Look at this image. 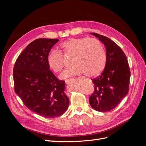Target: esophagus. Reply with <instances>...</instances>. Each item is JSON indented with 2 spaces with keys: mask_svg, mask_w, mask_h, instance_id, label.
<instances>
[{
  "mask_svg": "<svg viewBox=\"0 0 146 146\" xmlns=\"http://www.w3.org/2000/svg\"><path fill=\"white\" fill-rule=\"evenodd\" d=\"M70 82V80H69V79H68V80H65V82H66V84L69 83Z\"/></svg>",
  "mask_w": 146,
  "mask_h": 146,
  "instance_id": "34e87169",
  "label": "esophagus"
}]
</instances>
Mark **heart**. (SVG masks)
Masks as SVG:
<instances>
[{
  "label": "heart",
  "mask_w": 146,
  "mask_h": 146,
  "mask_svg": "<svg viewBox=\"0 0 146 146\" xmlns=\"http://www.w3.org/2000/svg\"><path fill=\"white\" fill-rule=\"evenodd\" d=\"M60 52L51 50L47 56L49 68L55 72L62 70L65 57H70L72 66L66 69L60 76L66 79L85 73L88 77H95L103 71L106 64V54L102 43L95 38H72L60 44Z\"/></svg>",
  "instance_id": "heart-1"
}]
</instances>
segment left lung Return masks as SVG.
Here are the masks:
<instances>
[{
    "mask_svg": "<svg viewBox=\"0 0 146 146\" xmlns=\"http://www.w3.org/2000/svg\"><path fill=\"white\" fill-rule=\"evenodd\" d=\"M105 46L107 60L101 76L92 79L94 92L90 97L91 107L98 111L113 110L127 95L129 89L130 71L124 52L110 38L95 33Z\"/></svg>",
    "mask_w": 146,
    "mask_h": 146,
    "instance_id": "8db88e82",
    "label": "left lung"
}]
</instances>
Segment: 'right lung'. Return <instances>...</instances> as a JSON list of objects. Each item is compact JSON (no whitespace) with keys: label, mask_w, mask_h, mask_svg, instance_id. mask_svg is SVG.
Returning <instances> with one entry per match:
<instances>
[{"label":"right lung","mask_w":146,"mask_h":146,"mask_svg":"<svg viewBox=\"0 0 146 146\" xmlns=\"http://www.w3.org/2000/svg\"><path fill=\"white\" fill-rule=\"evenodd\" d=\"M59 39L39 38L30 43L13 68L15 91L29 110L47 118L61 116L69 106L65 82L50 71L47 56Z\"/></svg>","instance_id":"right-lung-1"}]
</instances>
